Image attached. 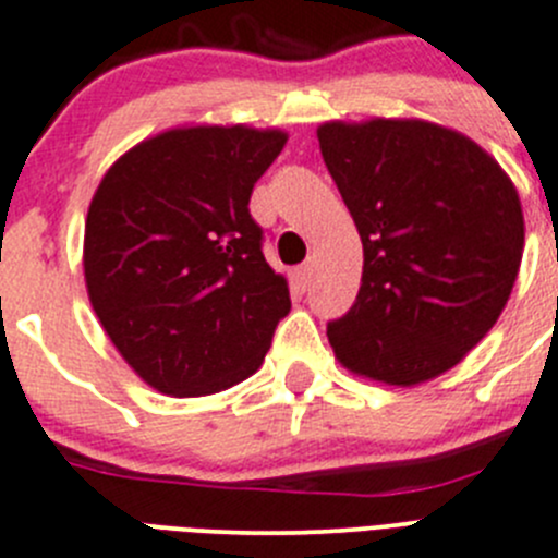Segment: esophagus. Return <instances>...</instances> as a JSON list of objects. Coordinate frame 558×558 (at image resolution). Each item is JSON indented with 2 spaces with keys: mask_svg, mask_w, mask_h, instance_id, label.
<instances>
[{
  "mask_svg": "<svg viewBox=\"0 0 558 558\" xmlns=\"http://www.w3.org/2000/svg\"><path fill=\"white\" fill-rule=\"evenodd\" d=\"M311 278H313V264L311 262L300 264V267L294 269V280H296V286H300L302 291H305L307 286H311Z\"/></svg>",
  "mask_w": 558,
  "mask_h": 558,
  "instance_id": "34e87169",
  "label": "esophagus"
}]
</instances>
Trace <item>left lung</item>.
<instances>
[{"label": "left lung", "mask_w": 558, "mask_h": 558, "mask_svg": "<svg viewBox=\"0 0 558 558\" xmlns=\"http://www.w3.org/2000/svg\"><path fill=\"white\" fill-rule=\"evenodd\" d=\"M322 158L362 240L351 311L327 324L345 371L414 387L496 324L523 256L515 185L469 135L425 119L318 124Z\"/></svg>", "instance_id": "8db88e82"}]
</instances>
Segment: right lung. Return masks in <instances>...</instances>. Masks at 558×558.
<instances>
[{"mask_svg": "<svg viewBox=\"0 0 558 558\" xmlns=\"http://www.w3.org/2000/svg\"><path fill=\"white\" fill-rule=\"evenodd\" d=\"M286 138L278 128L182 124L102 174L84 226L86 294L158 392L198 398L245 381L291 311L247 209Z\"/></svg>", "mask_w": 558, "mask_h": 558, "instance_id": "add662e5", "label": "right lung"}]
</instances>
